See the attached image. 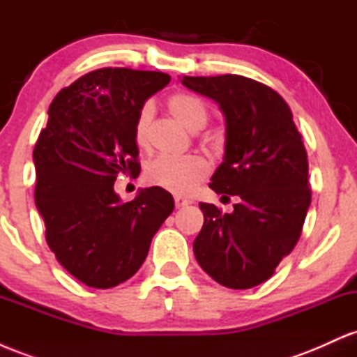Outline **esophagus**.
I'll use <instances>...</instances> for the list:
<instances>
[{
    "mask_svg": "<svg viewBox=\"0 0 357 357\" xmlns=\"http://www.w3.org/2000/svg\"><path fill=\"white\" fill-rule=\"evenodd\" d=\"M174 204L176 208H184L186 204H190V199L183 198V196H174Z\"/></svg>",
    "mask_w": 357,
    "mask_h": 357,
    "instance_id": "esophagus-1",
    "label": "esophagus"
}]
</instances>
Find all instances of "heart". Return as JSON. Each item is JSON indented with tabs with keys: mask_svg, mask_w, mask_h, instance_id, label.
Wrapping results in <instances>:
<instances>
[{
	"mask_svg": "<svg viewBox=\"0 0 357 357\" xmlns=\"http://www.w3.org/2000/svg\"><path fill=\"white\" fill-rule=\"evenodd\" d=\"M167 109L191 130H199L210 119V109L198 96L176 92L167 99ZM154 107L144 104L139 109L134 124V141L139 147H147L151 141ZM208 162L199 155H159L146 167V181L174 195H190L208 176Z\"/></svg>",
	"mask_w": 357,
	"mask_h": 357,
	"instance_id": "b5f03b06",
	"label": "heart"
}]
</instances>
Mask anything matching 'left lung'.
<instances>
[{"label": "left lung", "mask_w": 357, "mask_h": 357, "mask_svg": "<svg viewBox=\"0 0 357 357\" xmlns=\"http://www.w3.org/2000/svg\"><path fill=\"white\" fill-rule=\"evenodd\" d=\"M181 84L223 112L225 158L210 188L238 199L233 213L199 203L204 223L192 252L218 284L252 289L273 275L301 238L310 206L302 136L287 102L260 82L228 73L183 77Z\"/></svg>", "instance_id": "left-lung-1"}]
</instances>
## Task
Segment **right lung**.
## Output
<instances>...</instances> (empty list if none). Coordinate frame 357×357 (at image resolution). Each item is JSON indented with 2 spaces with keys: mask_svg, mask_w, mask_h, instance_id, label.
I'll return each mask as SVG.
<instances>
[{
  "mask_svg": "<svg viewBox=\"0 0 357 357\" xmlns=\"http://www.w3.org/2000/svg\"><path fill=\"white\" fill-rule=\"evenodd\" d=\"M162 72L99 68L61 89L33 149L35 204L60 265L93 289L116 287L141 268L151 240L174 210L159 186L124 203L114 183L137 173L139 109L169 84Z\"/></svg>",
  "mask_w": 357,
  "mask_h": 357,
  "instance_id": "1",
  "label": "right lung"
}]
</instances>
